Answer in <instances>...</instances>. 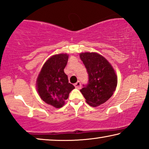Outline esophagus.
Masks as SVG:
<instances>
[{
  "instance_id": "1",
  "label": "esophagus",
  "mask_w": 149,
  "mask_h": 149,
  "mask_svg": "<svg viewBox=\"0 0 149 149\" xmlns=\"http://www.w3.org/2000/svg\"><path fill=\"white\" fill-rule=\"evenodd\" d=\"M74 86H75V87L76 88H77V89H79L81 88V83H80V81H77L76 83L75 84H74Z\"/></svg>"
}]
</instances>
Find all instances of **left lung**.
<instances>
[{"label":"left lung","mask_w":149,"mask_h":149,"mask_svg":"<svg viewBox=\"0 0 149 149\" xmlns=\"http://www.w3.org/2000/svg\"><path fill=\"white\" fill-rule=\"evenodd\" d=\"M86 68L88 82L80 90L86 102L97 107L109 99L116 91L117 77L111 64L105 58L96 53L79 54Z\"/></svg>","instance_id":"obj_1"}]
</instances>
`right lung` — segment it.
<instances>
[{
	"label": "right lung",
	"mask_w": 149,
	"mask_h": 149,
	"mask_svg": "<svg viewBox=\"0 0 149 149\" xmlns=\"http://www.w3.org/2000/svg\"><path fill=\"white\" fill-rule=\"evenodd\" d=\"M68 61V54H55L49 58L42 68L37 79V90L42 100L47 104L60 108L75 88L69 83L64 69Z\"/></svg>",
	"instance_id": "obj_1"
}]
</instances>
